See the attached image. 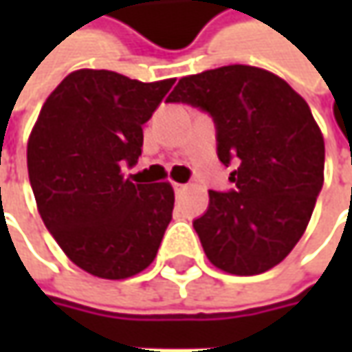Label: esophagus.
I'll return each mask as SVG.
<instances>
[{
  "label": "esophagus",
  "instance_id": "1",
  "mask_svg": "<svg viewBox=\"0 0 352 352\" xmlns=\"http://www.w3.org/2000/svg\"><path fill=\"white\" fill-rule=\"evenodd\" d=\"M172 188H174V194L178 196V194H182L184 190H186V186L184 184H172Z\"/></svg>",
  "mask_w": 352,
  "mask_h": 352
}]
</instances>
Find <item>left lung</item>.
<instances>
[{
    "mask_svg": "<svg viewBox=\"0 0 352 352\" xmlns=\"http://www.w3.org/2000/svg\"><path fill=\"white\" fill-rule=\"evenodd\" d=\"M168 103H188L215 123L217 156L235 166L233 190H210L194 229L211 264L252 276L282 263L316 208L325 144L305 100L272 72L221 66L186 76Z\"/></svg>",
    "mask_w": 352,
    "mask_h": 352,
    "instance_id": "8db88e82",
    "label": "left lung"
}]
</instances>
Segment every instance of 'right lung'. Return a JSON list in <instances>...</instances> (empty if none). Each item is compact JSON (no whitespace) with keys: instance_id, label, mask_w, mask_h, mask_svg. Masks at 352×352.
<instances>
[{"instance_id":"add662e5","label":"right lung","mask_w":352,"mask_h":352,"mask_svg":"<svg viewBox=\"0 0 352 352\" xmlns=\"http://www.w3.org/2000/svg\"><path fill=\"white\" fill-rule=\"evenodd\" d=\"M172 86L78 70L48 96L34 123L27 168L38 213L68 258L94 276L139 274L172 219L170 184H135L121 174L137 164L142 125Z\"/></svg>"}]
</instances>
